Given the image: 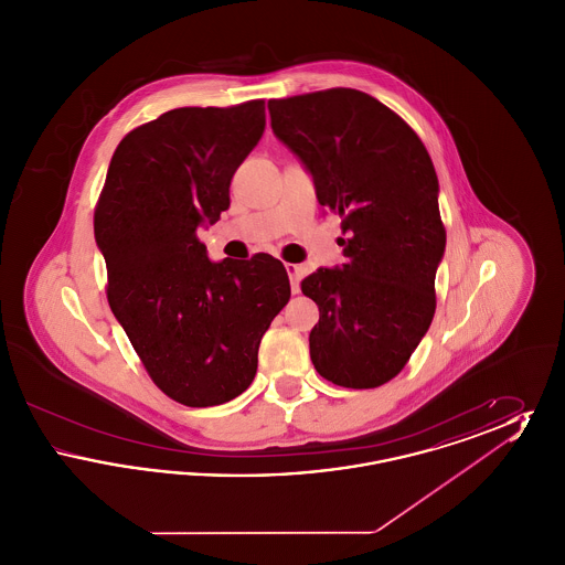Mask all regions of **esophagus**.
Segmentation results:
<instances>
[{"mask_svg":"<svg viewBox=\"0 0 565 565\" xmlns=\"http://www.w3.org/2000/svg\"><path fill=\"white\" fill-rule=\"evenodd\" d=\"M286 270H288V277H290V284H292V292L298 295L300 292V286H298V279H300V267L298 265H292V263H288L286 265Z\"/></svg>","mask_w":565,"mask_h":565,"instance_id":"obj_1","label":"esophagus"}]
</instances>
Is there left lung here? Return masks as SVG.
<instances>
[{
	"label": "left lung",
	"mask_w": 565,
	"mask_h": 565,
	"mask_svg": "<svg viewBox=\"0 0 565 565\" xmlns=\"http://www.w3.org/2000/svg\"><path fill=\"white\" fill-rule=\"evenodd\" d=\"M269 114L348 235L343 267L300 281L320 307L311 362L341 387H379L403 371L436 309L447 235L430 154L398 114L355 88L270 99Z\"/></svg>",
	"instance_id": "8db88e82"
}]
</instances>
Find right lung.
Wrapping results in <instances>:
<instances>
[{
	"instance_id": "add662e5",
	"label": "right lung",
	"mask_w": 565,
	"mask_h": 565,
	"mask_svg": "<svg viewBox=\"0 0 565 565\" xmlns=\"http://www.w3.org/2000/svg\"><path fill=\"white\" fill-rule=\"evenodd\" d=\"M265 102L178 108L127 135L95 210L108 300L148 375L175 403L215 406L243 394L258 348L290 300L269 254L210 260L199 226L231 205V180L265 134Z\"/></svg>"
}]
</instances>
